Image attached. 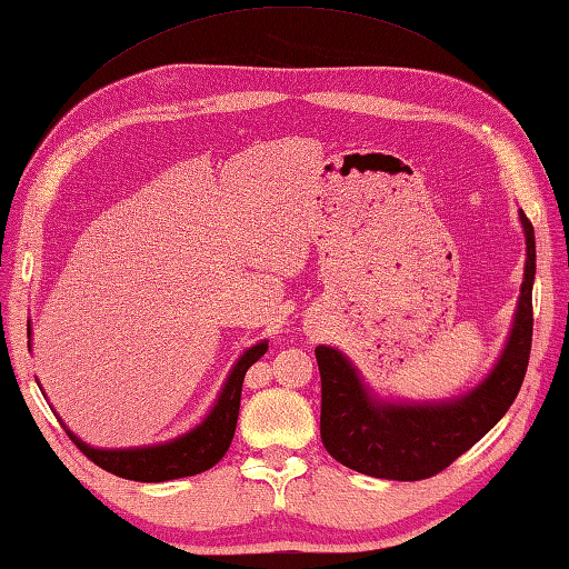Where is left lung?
<instances>
[{
  "mask_svg": "<svg viewBox=\"0 0 569 569\" xmlns=\"http://www.w3.org/2000/svg\"><path fill=\"white\" fill-rule=\"evenodd\" d=\"M519 218L526 234L519 306L507 347L478 388L446 402H386L363 386L339 349H315L322 378V443L341 466L382 480H425L446 470L507 415L521 390L533 337L536 234L523 210Z\"/></svg>",
  "mask_w": 569,
  "mask_h": 569,
  "instance_id": "8db88e82",
  "label": "left lung"
}]
</instances>
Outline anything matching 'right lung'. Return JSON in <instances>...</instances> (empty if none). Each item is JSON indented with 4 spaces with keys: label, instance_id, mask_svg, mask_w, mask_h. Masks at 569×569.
<instances>
[{
    "label": "right lung",
    "instance_id": "add662e5",
    "mask_svg": "<svg viewBox=\"0 0 569 569\" xmlns=\"http://www.w3.org/2000/svg\"><path fill=\"white\" fill-rule=\"evenodd\" d=\"M31 337V325H29ZM31 349V347H29ZM269 345L259 341V345L249 347L232 371L224 380V386L218 395V400L210 409L208 417L201 425L191 431L177 436V439L154 443V446H138V448H94L84 443L82 439L64 427L74 446L82 451L91 463H97L106 472H113L118 478L136 480V482H167L177 478H189L208 468H213L218 460L228 451L237 427V415H240V398H242V382L247 368L257 363Z\"/></svg>",
    "mask_w": 569,
    "mask_h": 569
}]
</instances>
